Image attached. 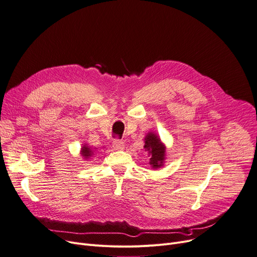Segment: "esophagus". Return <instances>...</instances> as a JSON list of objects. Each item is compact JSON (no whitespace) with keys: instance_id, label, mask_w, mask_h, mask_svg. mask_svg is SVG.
<instances>
[{"instance_id":"obj_1","label":"esophagus","mask_w":257,"mask_h":257,"mask_svg":"<svg viewBox=\"0 0 257 257\" xmlns=\"http://www.w3.org/2000/svg\"><path fill=\"white\" fill-rule=\"evenodd\" d=\"M113 148H114L115 150H118V151L123 150V149H124V142L119 140V139H115V140L113 141Z\"/></svg>"}]
</instances>
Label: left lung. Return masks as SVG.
Returning <instances> with one entry per match:
<instances>
[{
	"mask_svg": "<svg viewBox=\"0 0 257 257\" xmlns=\"http://www.w3.org/2000/svg\"><path fill=\"white\" fill-rule=\"evenodd\" d=\"M144 150L149 153L150 164L153 169H158L164 165L166 146L157 134L150 132L144 138Z\"/></svg>",
	"mask_w": 257,
	"mask_h": 257,
	"instance_id": "1",
	"label": "left lung"
}]
</instances>
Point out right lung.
<instances>
[{"mask_svg":"<svg viewBox=\"0 0 257 257\" xmlns=\"http://www.w3.org/2000/svg\"><path fill=\"white\" fill-rule=\"evenodd\" d=\"M94 150L95 149L90 148V146L87 143H84L82 148L80 149V155H81V157L83 159H85V160H87V159H90L91 157H93Z\"/></svg>","mask_w":257,"mask_h":257,"instance_id":"obj_1","label":"right lung"}]
</instances>
